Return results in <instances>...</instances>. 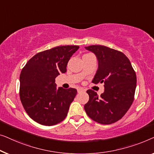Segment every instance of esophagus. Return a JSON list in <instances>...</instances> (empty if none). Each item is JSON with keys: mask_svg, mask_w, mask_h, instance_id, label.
<instances>
[{"mask_svg": "<svg viewBox=\"0 0 154 154\" xmlns=\"http://www.w3.org/2000/svg\"><path fill=\"white\" fill-rule=\"evenodd\" d=\"M84 91H85V89H84V88H79L77 89L78 93H82V92H84Z\"/></svg>", "mask_w": 154, "mask_h": 154, "instance_id": "1", "label": "esophagus"}]
</instances>
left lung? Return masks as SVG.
Masks as SVG:
<instances>
[{"label": "left lung", "mask_w": 154, "mask_h": 154, "mask_svg": "<svg viewBox=\"0 0 154 154\" xmlns=\"http://www.w3.org/2000/svg\"><path fill=\"white\" fill-rule=\"evenodd\" d=\"M98 60V68L94 84L104 83L105 91L98 96L87 90L88 102L84 105L87 115L97 123L112 124L118 121L131 107L137 84L136 73L124 54L103 45L86 47Z\"/></svg>", "instance_id": "obj_1"}]
</instances>
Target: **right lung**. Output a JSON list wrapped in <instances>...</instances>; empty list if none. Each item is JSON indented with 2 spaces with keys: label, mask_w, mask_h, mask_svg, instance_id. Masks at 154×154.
<instances>
[{
  "label": "right lung",
  "mask_w": 154,
  "mask_h": 154,
  "mask_svg": "<svg viewBox=\"0 0 154 154\" xmlns=\"http://www.w3.org/2000/svg\"><path fill=\"white\" fill-rule=\"evenodd\" d=\"M76 45L58 46L33 56L21 70L19 97L32 119L44 125H54L66 119L77 89H56L55 78L67 71V64Z\"/></svg>",
  "instance_id": "obj_1"
}]
</instances>
